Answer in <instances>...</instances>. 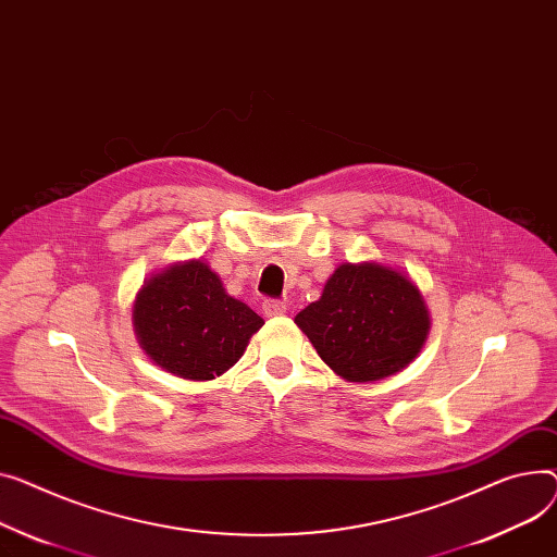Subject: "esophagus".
<instances>
[{
  "label": "esophagus",
  "instance_id": "obj_1",
  "mask_svg": "<svg viewBox=\"0 0 557 557\" xmlns=\"http://www.w3.org/2000/svg\"><path fill=\"white\" fill-rule=\"evenodd\" d=\"M262 311H264L267 318H277V315H284V313H286V305L280 302V300H264Z\"/></svg>",
  "mask_w": 557,
  "mask_h": 557
}]
</instances>
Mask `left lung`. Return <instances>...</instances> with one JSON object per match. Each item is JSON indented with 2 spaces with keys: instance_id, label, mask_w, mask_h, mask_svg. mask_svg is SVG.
I'll list each match as a JSON object with an SVG mask.
<instances>
[{
  "instance_id": "obj_1",
  "label": "left lung",
  "mask_w": 557,
  "mask_h": 557,
  "mask_svg": "<svg viewBox=\"0 0 557 557\" xmlns=\"http://www.w3.org/2000/svg\"><path fill=\"white\" fill-rule=\"evenodd\" d=\"M318 356L349 383H374L410 364L430 331L412 280L376 262L343 264L318 302L295 315Z\"/></svg>"
}]
</instances>
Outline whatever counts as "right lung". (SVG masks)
<instances>
[{
  "mask_svg": "<svg viewBox=\"0 0 557 557\" xmlns=\"http://www.w3.org/2000/svg\"><path fill=\"white\" fill-rule=\"evenodd\" d=\"M140 347L165 372L212 381L244 356L264 320L231 298L201 259L174 264L147 280L134 302Z\"/></svg>",
  "mask_w": 557,
  "mask_h": 557,
  "instance_id": "add662e5",
  "label": "right lung"
}]
</instances>
